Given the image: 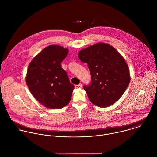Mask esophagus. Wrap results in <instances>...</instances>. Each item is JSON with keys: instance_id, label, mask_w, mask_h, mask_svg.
I'll list each match as a JSON object with an SVG mask.
<instances>
[{"instance_id": "1", "label": "esophagus", "mask_w": 157, "mask_h": 157, "mask_svg": "<svg viewBox=\"0 0 157 157\" xmlns=\"http://www.w3.org/2000/svg\"><path fill=\"white\" fill-rule=\"evenodd\" d=\"M82 84H79V85H75V88L76 89H78V88H81L82 87Z\"/></svg>"}]
</instances>
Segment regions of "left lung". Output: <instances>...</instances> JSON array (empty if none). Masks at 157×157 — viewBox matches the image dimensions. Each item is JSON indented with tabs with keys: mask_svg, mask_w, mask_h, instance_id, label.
<instances>
[{
	"mask_svg": "<svg viewBox=\"0 0 157 157\" xmlns=\"http://www.w3.org/2000/svg\"><path fill=\"white\" fill-rule=\"evenodd\" d=\"M78 58L87 63L91 75V84L83 87L91 102L99 107L113 104L130 82L124 58L112 45L102 42L80 50Z\"/></svg>",
	"mask_w": 157,
	"mask_h": 157,
	"instance_id": "8db88e82",
	"label": "left lung"
}]
</instances>
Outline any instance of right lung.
Returning a JSON list of instances; mask_svg holds the SVG:
<instances>
[{"label":"right lung","mask_w":157,"mask_h":157,"mask_svg":"<svg viewBox=\"0 0 157 157\" xmlns=\"http://www.w3.org/2000/svg\"><path fill=\"white\" fill-rule=\"evenodd\" d=\"M68 53V48L49 45L37 55L28 66L27 86L35 99L48 109H61L71 99L74 86L61 66Z\"/></svg>","instance_id":"obj_1"}]
</instances>
